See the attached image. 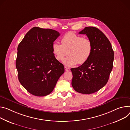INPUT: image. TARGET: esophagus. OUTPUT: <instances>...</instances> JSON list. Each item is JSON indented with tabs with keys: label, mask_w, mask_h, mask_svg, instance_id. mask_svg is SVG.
<instances>
[{
	"label": "esophagus",
	"mask_w": 130,
	"mask_h": 130,
	"mask_svg": "<svg viewBox=\"0 0 130 130\" xmlns=\"http://www.w3.org/2000/svg\"><path fill=\"white\" fill-rule=\"evenodd\" d=\"M65 70L66 71H69V70H70V69L67 67H65Z\"/></svg>",
	"instance_id": "esophagus-1"
}]
</instances>
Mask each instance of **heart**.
I'll list each match as a JSON object with an SVG mask.
<instances>
[{
	"label": "heart",
	"mask_w": 130,
	"mask_h": 130,
	"mask_svg": "<svg viewBox=\"0 0 130 130\" xmlns=\"http://www.w3.org/2000/svg\"><path fill=\"white\" fill-rule=\"evenodd\" d=\"M61 44L54 42L52 44V51L57 61H62L68 51L69 56L63 61L66 66H73L77 64H83L90 57L92 45L90 40L74 32L66 34L61 39Z\"/></svg>",
	"instance_id": "heart-1"
}]
</instances>
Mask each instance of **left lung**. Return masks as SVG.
Returning a JSON list of instances; mask_svg holds the SVG:
<instances>
[{"label": "left lung", "mask_w": 130, "mask_h": 130, "mask_svg": "<svg viewBox=\"0 0 130 130\" xmlns=\"http://www.w3.org/2000/svg\"><path fill=\"white\" fill-rule=\"evenodd\" d=\"M86 34L92 43V53L88 60L78 67L71 68L72 85L77 92L95 93L107 83L113 67L114 52L111 44L99 29L86 27L79 32Z\"/></svg>", "instance_id": "8db88e82"}]
</instances>
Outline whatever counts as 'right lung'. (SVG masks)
Returning a JSON list of instances; mask_svg holds the SVG:
<instances>
[{
	"mask_svg": "<svg viewBox=\"0 0 130 130\" xmlns=\"http://www.w3.org/2000/svg\"><path fill=\"white\" fill-rule=\"evenodd\" d=\"M51 29L34 27L18 46L16 68L22 86L37 96L48 95L64 73V65L55 58L53 42L60 36Z\"/></svg>",
	"mask_w": 130,
	"mask_h": 130,
	"instance_id": "1",
	"label": "right lung"
}]
</instances>
